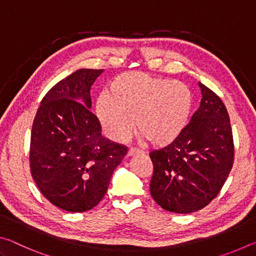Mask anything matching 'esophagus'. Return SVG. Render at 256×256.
I'll list each match as a JSON object with an SVG mask.
<instances>
[{
    "mask_svg": "<svg viewBox=\"0 0 256 256\" xmlns=\"http://www.w3.org/2000/svg\"><path fill=\"white\" fill-rule=\"evenodd\" d=\"M144 152L140 149H136V148H131L128 149V157H132V156H136V154H144Z\"/></svg>",
    "mask_w": 256,
    "mask_h": 256,
    "instance_id": "obj_1",
    "label": "esophagus"
}]
</instances>
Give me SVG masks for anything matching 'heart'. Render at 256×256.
Masks as SVG:
<instances>
[{
    "label": "heart",
    "instance_id": "heart-1",
    "mask_svg": "<svg viewBox=\"0 0 256 256\" xmlns=\"http://www.w3.org/2000/svg\"><path fill=\"white\" fill-rule=\"evenodd\" d=\"M193 94L177 80L126 72L114 78L106 94L94 104V115L104 133L115 142H125L134 131L154 146L172 144L188 123Z\"/></svg>",
    "mask_w": 256,
    "mask_h": 256
}]
</instances>
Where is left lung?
I'll return each instance as SVG.
<instances>
[{
    "instance_id": "8db88e82",
    "label": "left lung",
    "mask_w": 256,
    "mask_h": 256,
    "mask_svg": "<svg viewBox=\"0 0 256 256\" xmlns=\"http://www.w3.org/2000/svg\"><path fill=\"white\" fill-rule=\"evenodd\" d=\"M202 99L183 133L172 144L150 152V193L157 204L190 214L216 196L234 162V142L226 106L198 82Z\"/></svg>"
}]
</instances>
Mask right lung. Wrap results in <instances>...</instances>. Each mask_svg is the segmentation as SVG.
<instances>
[{"label": "right lung", "instance_id": "add662e5", "mask_svg": "<svg viewBox=\"0 0 256 256\" xmlns=\"http://www.w3.org/2000/svg\"><path fill=\"white\" fill-rule=\"evenodd\" d=\"M104 70L80 68L45 94L34 120L30 170L52 204L68 212L92 209L107 192L128 148L102 136L90 89Z\"/></svg>", "mask_w": 256, "mask_h": 256}]
</instances>
